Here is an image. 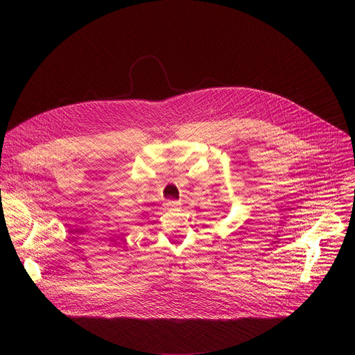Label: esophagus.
Wrapping results in <instances>:
<instances>
[{"label": "esophagus", "mask_w": 355, "mask_h": 355, "mask_svg": "<svg viewBox=\"0 0 355 355\" xmlns=\"http://www.w3.org/2000/svg\"><path fill=\"white\" fill-rule=\"evenodd\" d=\"M180 202L178 200H167L166 202V208L167 209H178L180 208Z\"/></svg>", "instance_id": "esophagus-1"}]
</instances>
